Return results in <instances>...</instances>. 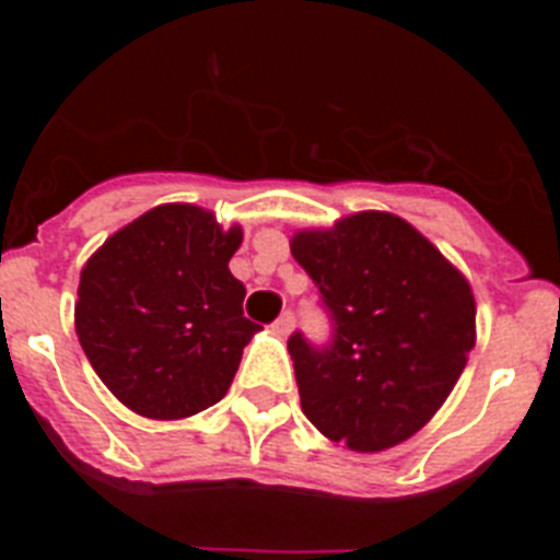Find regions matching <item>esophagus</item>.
Masks as SVG:
<instances>
[{
  "instance_id": "34e87169",
  "label": "esophagus",
  "mask_w": 560,
  "mask_h": 560,
  "mask_svg": "<svg viewBox=\"0 0 560 560\" xmlns=\"http://www.w3.org/2000/svg\"><path fill=\"white\" fill-rule=\"evenodd\" d=\"M291 328H294V314H291V311H285V314L277 316V323L271 325V330H275L280 339H285V336L291 334Z\"/></svg>"
}]
</instances>
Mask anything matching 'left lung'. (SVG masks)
Here are the masks:
<instances>
[{
	"label": "left lung",
	"instance_id": "1",
	"mask_svg": "<svg viewBox=\"0 0 560 560\" xmlns=\"http://www.w3.org/2000/svg\"><path fill=\"white\" fill-rule=\"evenodd\" d=\"M291 255L319 285L334 341L289 339L305 418L330 443L373 454L427 427L477 341L471 283L393 212L300 230Z\"/></svg>",
	"mask_w": 560,
	"mask_h": 560
}]
</instances>
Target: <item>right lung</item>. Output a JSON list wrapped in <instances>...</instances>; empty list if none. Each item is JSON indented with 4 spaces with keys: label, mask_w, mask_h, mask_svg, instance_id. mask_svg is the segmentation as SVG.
I'll return each mask as SVG.
<instances>
[{
    "label": "right lung",
    "mask_w": 560,
    "mask_h": 560,
    "mask_svg": "<svg viewBox=\"0 0 560 560\" xmlns=\"http://www.w3.org/2000/svg\"><path fill=\"white\" fill-rule=\"evenodd\" d=\"M244 241L196 205H160L106 237L81 269L75 334L122 407L182 420L219 404L257 334L230 271Z\"/></svg>",
    "instance_id": "right-lung-1"
}]
</instances>
